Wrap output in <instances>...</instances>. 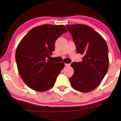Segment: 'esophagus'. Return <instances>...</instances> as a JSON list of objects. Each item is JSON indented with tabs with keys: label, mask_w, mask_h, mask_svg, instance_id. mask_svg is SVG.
<instances>
[{
	"label": "esophagus",
	"mask_w": 121,
	"mask_h": 121,
	"mask_svg": "<svg viewBox=\"0 0 121 121\" xmlns=\"http://www.w3.org/2000/svg\"><path fill=\"white\" fill-rule=\"evenodd\" d=\"M65 66H70V64H66V63H65Z\"/></svg>",
	"instance_id": "1"
}]
</instances>
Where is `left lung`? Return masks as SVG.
<instances>
[{"instance_id":"8db88e82","label":"left lung","mask_w":121,"mask_h":121,"mask_svg":"<svg viewBox=\"0 0 121 121\" xmlns=\"http://www.w3.org/2000/svg\"><path fill=\"white\" fill-rule=\"evenodd\" d=\"M72 35L78 53L82 55L81 62H73L74 74L69 78L74 89L91 91L99 85L109 68L108 48L104 38L89 26L66 25Z\"/></svg>"}]
</instances>
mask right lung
Returning a JSON list of instances; mask_svg holds the SVG:
<instances>
[{
	"instance_id": "1",
	"label": "right lung",
	"mask_w": 121,
	"mask_h": 121,
	"mask_svg": "<svg viewBox=\"0 0 121 121\" xmlns=\"http://www.w3.org/2000/svg\"><path fill=\"white\" fill-rule=\"evenodd\" d=\"M66 32L63 25L44 24L32 29L21 40L15 59L21 77L30 89L41 92L53 86L64 63L48 59L56 40Z\"/></svg>"
}]
</instances>
